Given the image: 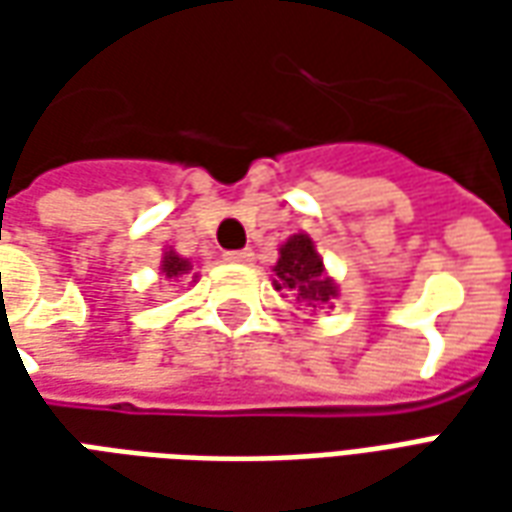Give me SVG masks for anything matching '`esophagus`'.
Listing matches in <instances>:
<instances>
[{
  "instance_id": "34e87169",
  "label": "esophagus",
  "mask_w": 512,
  "mask_h": 512,
  "mask_svg": "<svg viewBox=\"0 0 512 512\" xmlns=\"http://www.w3.org/2000/svg\"><path fill=\"white\" fill-rule=\"evenodd\" d=\"M224 260L227 263H252L255 252L252 249H230V252H224Z\"/></svg>"
}]
</instances>
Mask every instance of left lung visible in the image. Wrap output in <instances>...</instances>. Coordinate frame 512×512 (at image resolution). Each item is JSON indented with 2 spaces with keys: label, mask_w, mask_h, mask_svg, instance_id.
<instances>
[{
  "label": "left lung",
  "mask_w": 512,
  "mask_h": 512,
  "mask_svg": "<svg viewBox=\"0 0 512 512\" xmlns=\"http://www.w3.org/2000/svg\"><path fill=\"white\" fill-rule=\"evenodd\" d=\"M274 288L293 290L296 301H304L307 307H321L337 299V285L332 277H326L323 260L307 233L290 235L279 246V260L274 266Z\"/></svg>",
  "instance_id": "1"
}]
</instances>
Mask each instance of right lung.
Segmentation results:
<instances>
[{
	"label": "right lung",
	"mask_w": 512,
	"mask_h": 512,
	"mask_svg": "<svg viewBox=\"0 0 512 512\" xmlns=\"http://www.w3.org/2000/svg\"><path fill=\"white\" fill-rule=\"evenodd\" d=\"M191 271V263L186 260V257L175 255L172 249H167L164 252V257H161V274L167 279H178L183 277V274H189Z\"/></svg>",
	"instance_id": "right-lung-1"
}]
</instances>
